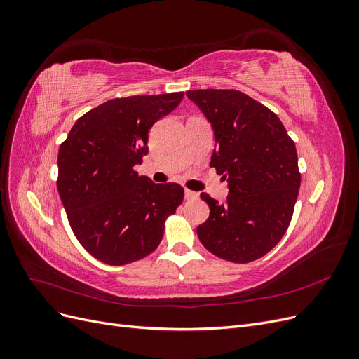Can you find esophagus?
Returning <instances> with one entry per match:
<instances>
[{"label":"esophagus","mask_w":359,"mask_h":359,"mask_svg":"<svg viewBox=\"0 0 359 359\" xmlns=\"http://www.w3.org/2000/svg\"><path fill=\"white\" fill-rule=\"evenodd\" d=\"M184 196H186L187 201H194V199L199 198V194L191 191V190H186V191H184Z\"/></svg>","instance_id":"1"}]
</instances>
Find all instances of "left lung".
<instances>
[{"instance_id": "obj_1", "label": "left lung", "mask_w": 359, "mask_h": 359, "mask_svg": "<svg viewBox=\"0 0 359 359\" xmlns=\"http://www.w3.org/2000/svg\"><path fill=\"white\" fill-rule=\"evenodd\" d=\"M186 95L211 124L215 148L210 161L227 180L223 203L201 199L210 217L198 226L206 250L235 264L262 257L283 238L298 198V156L278 116L236 90H194Z\"/></svg>"}]
</instances>
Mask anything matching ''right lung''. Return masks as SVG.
<instances>
[{"instance_id": "right-lung-1", "label": "right lung", "mask_w": 359, "mask_h": 359, "mask_svg": "<svg viewBox=\"0 0 359 359\" xmlns=\"http://www.w3.org/2000/svg\"><path fill=\"white\" fill-rule=\"evenodd\" d=\"M184 93L114 99L82 115L58 151V193L82 247L107 265H126L158 247L165 220L184 199L180 184H156L133 169L148 132Z\"/></svg>"}]
</instances>
